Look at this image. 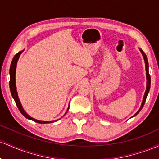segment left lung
I'll use <instances>...</instances> for the list:
<instances>
[{"label":"left lung","mask_w":159,"mask_h":159,"mask_svg":"<svg viewBox=\"0 0 159 159\" xmlns=\"http://www.w3.org/2000/svg\"><path fill=\"white\" fill-rule=\"evenodd\" d=\"M140 52L142 53V55L143 57V59H144V61H145V66H146V75H147V89H146V92L145 93H144V96H143V102H142V104H141V106L139 108V110L138 111V112L136 113L134 115V116H132V117H134V116H135L137 114H138V113L140 112V111H141V109L143 108L144 104H145V102H146V99H147V95L149 93V89H150V84H151V78H150V75H149V63H148V61H147V55L145 54V53H144L143 51L141 50V49L139 48Z\"/></svg>","instance_id":"8db88e82"}]
</instances>
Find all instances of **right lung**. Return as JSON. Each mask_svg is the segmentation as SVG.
Returning a JSON list of instances; mask_svg holds the SVG:
<instances>
[{"mask_svg": "<svg viewBox=\"0 0 159 159\" xmlns=\"http://www.w3.org/2000/svg\"><path fill=\"white\" fill-rule=\"evenodd\" d=\"M24 52L21 51V52H19V53L16 54L14 56L13 59H12V63H11L10 65V91H11V94H12V98H14L15 100L16 105H17L18 108L20 111V112L21 113V114L23 115L25 117H26L27 119H29L30 120H33V121L36 122L38 123H41V124H45V123H53L54 121H40V120H37L34 118L31 117V116H29L28 114L25 112V110L23 109L22 106H21V104L20 102V100L19 97H18V93H17V91H16V65H17V62L18 60H19V56L21 55V54ZM69 108V106L67 109V111H68ZM66 111V112H67Z\"/></svg>", "mask_w": 159, "mask_h": 159, "instance_id": "obj_1", "label": "right lung"}]
</instances>
